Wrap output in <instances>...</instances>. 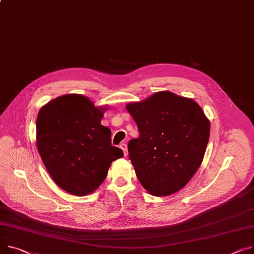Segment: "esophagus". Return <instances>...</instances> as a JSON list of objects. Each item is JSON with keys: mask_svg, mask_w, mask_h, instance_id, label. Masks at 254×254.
<instances>
[{"mask_svg": "<svg viewBox=\"0 0 254 254\" xmlns=\"http://www.w3.org/2000/svg\"><path fill=\"white\" fill-rule=\"evenodd\" d=\"M120 147H121L122 150L124 151L125 156H127V144H126V143H123V144H121Z\"/></svg>", "mask_w": 254, "mask_h": 254, "instance_id": "1", "label": "esophagus"}]
</instances>
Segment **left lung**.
<instances>
[{"instance_id": "left-lung-1", "label": "left lung", "mask_w": 254, "mask_h": 254, "mask_svg": "<svg viewBox=\"0 0 254 254\" xmlns=\"http://www.w3.org/2000/svg\"><path fill=\"white\" fill-rule=\"evenodd\" d=\"M140 136L127 144L143 187L154 196L172 195L189 183L203 160L210 123L193 99L162 91L127 105Z\"/></svg>"}]
</instances>
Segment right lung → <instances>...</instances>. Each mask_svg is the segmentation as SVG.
I'll use <instances>...</instances> for the list:
<instances>
[{
  "label": "right lung",
  "mask_w": 254,
  "mask_h": 254,
  "mask_svg": "<svg viewBox=\"0 0 254 254\" xmlns=\"http://www.w3.org/2000/svg\"><path fill=\"white\" fill-rule=\"evenodd\" d=\"M107 107H95L78 94L58 97L37 118V147L48 173L61 189L75 196L94 192L112 161L124 156L111 146V130L101 125Z\"/></svg>",
  "instance_id": "obj_1"
}]
</instances>
